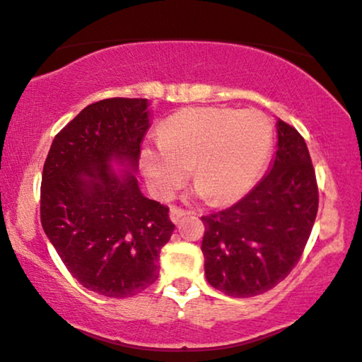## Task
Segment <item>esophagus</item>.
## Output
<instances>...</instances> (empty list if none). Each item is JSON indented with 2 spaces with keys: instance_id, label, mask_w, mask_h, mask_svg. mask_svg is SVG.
Masks as SVG:
<instances>
[{
  "instance_id": "34e87169",
  "label": "esophagus",
  "mask_w": 362,
  "mask_h": 362,
  "mask_svg": "<svg viewBox=\"0 0 362 362\" xmlns=\"http://www.w3.org/2000/svg\"><path fill=\"white\" fill-rule=\"evenodd\" d=\"M185 215H190V211L183 210V208H179V206H170V220L174 223H179L180 218Z\"/></svg>"
}]
</instances>
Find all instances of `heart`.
<instances>
[{"label": "heart", "instance_id": "1", "mask_svg": "<svg viewBox=\"0 0 362 362\" xmlns=\"http://www.w3.org/2000/svg\"><path fill=\"white\" fill-rule=\"evenodd\" d=\"M272 136L271 121L259 110L187 108L165 121L160 142L142 152V160L160 197L182 185L193 167L197 192L226 205L256 183L271 154Z\"/></svg>", "mask_w": 362, "mask_h": 362}]
</instances>
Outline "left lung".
Returning <instances> with one entry per match:
<instances>
[{
    "mask_svg": "<svg viewBox=\"0 0 362 362\" xmlns=\"http://www.w3.org/2000/svg\"><path fill=\"white\" fill-rule=\"evenodd\" d=\"M271 170L233 206L202 216L206 281L236 298L276 287L297 266L318 211V185L300 132L277 121Z\"/></svg>",
    "mask_w": 362,
    "mask_h": 362,
    "instance_id": "1",
    "label": "left lung"
}]
</instances>
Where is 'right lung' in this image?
I'll list each match as a JSON object with an SVG mask.
<instances>
[{
  "instance_id": "1",
  "label": "right lung",
  "mask_w": 362,
  "mask_h": 362,
  "mask_svg": "<svg viewBox=\"0 0 362 362\" xmlns=\"http://www.w3.org/2000/svg\"><path fill=\"white\" fill-rule=\"evenodd\" d=\"M146 98H106L55 136L40 185V223L69 272L111 298L142 292L159 277V252L175 225L169 208L142 195L136 175L149 129Z\"/></svg>"
}]
</instances>
